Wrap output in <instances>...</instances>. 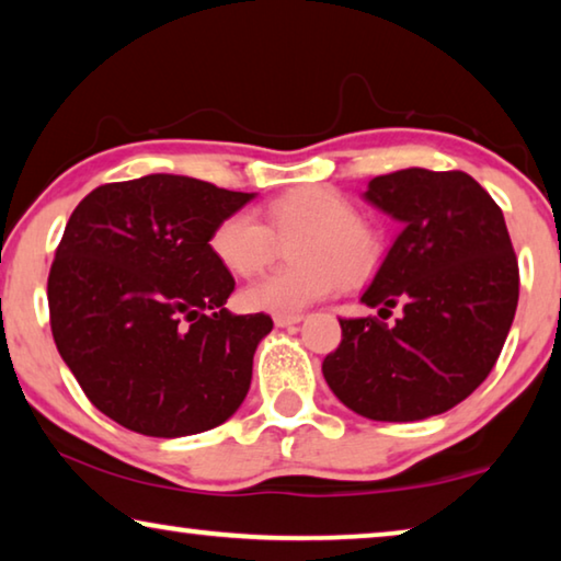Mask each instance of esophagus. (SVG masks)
Returning <instances> with one entry per match:
<instances>
[{"mask_svg": "<svg viewBox=\"0 0 561 561\" xmlns=\"http://www.w3.org/2000/svg\"><path fill=\"white\" fill-rule=\"evenodd\" d=\"M302 322V314H274V324L277 328H291V324Z\"/></svg>", "mask_w": 561, "mask_h": 561, "instance_id": "1", "label": "esophagus"}]
</instances>
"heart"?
Masks as SVG:
<instances>
[{
    "instance_id": "obj_1",
    "label": "heart",
    "mask_w": 561,
    "mask_h": 561,
    "mask_svg": "<svg viewBox=\"0 0 561 561\" xmlns=\"http://www.w3.org/2000/svg\"><path fill=\"white\" fill-rule=\"evenodd\" d=\"M264 227L254 214L233 211L216 224L208 249L224 270L252 277L270 264L277 237L300 231L289 244L297 264L274 270L241 291V305L252 312L299 314L330 297L340 279H363L380 254V241L345 196L330 188L307 186L289 191L266 206Z\"/></svg>"
}]
</instances>
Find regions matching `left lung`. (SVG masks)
<instances>
[{
	"mask_svg": "<svg viewBox=\"0 0 561 561\" xmlns=\"http://www.w3.org/2000/svg\"><path fill=\"white\" fill-rule=\"evenodd\" d=\"M367 204L400 224L360 302L378 317L340 320L322 375L342 405L411 423L461 403L496 365L519 302V266L496 201L463 171L378 175Z\"/></svg>",
	"mask_w": 561,
	"mask_h": 561,
	"instance_id": "1",
	"label": "left lung"
}]
</instances>
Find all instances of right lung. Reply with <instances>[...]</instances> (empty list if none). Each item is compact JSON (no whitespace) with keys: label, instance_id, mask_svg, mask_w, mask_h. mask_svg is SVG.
<instances>
[{"label":"right lung","instance_id":"1","mask_svg":"<svg viewBox=\"0 0 561 561\" xmlns=\"http://www.w3.org/2000/svg\"><path fill=\"white\" fill-rule=\"evenodd\" d=\"M256 194L173 173L105 183L67 221L47 279L55 345L100 413L153 438L211 431L252 386L270 314H231L208 237Z\"/></svg>","mask_w":561,"mask_h":561}]
</instances>
